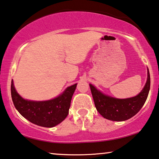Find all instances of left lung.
<instances>
[{
	"label": "left lung",
	"mask_w": 159,
	"mask_h": 159,
	"mask_svg": "<svg viewBox=\"0 0 159 159\" xmlns=\"http://www.w3.org/2000/svg\"><path fill=\"white\" fill-rule=\"evenodd\" d=\"M150 73L148 68V77L145 86L137 96L129 98L120 99L106 96L89 84L96 110L106 119L123 121L134 116L145 103L150 90Z\"/></svg>",
	"instance_id": "8db88e82"
}]
</instances>
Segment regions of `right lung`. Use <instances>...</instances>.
<instances>
[{
    "instance_id": "obj_1",
    "label": "right lung",
    "mask_w": 159,
    "mask_h": 159,
    "mask_svg": "<svg viewBox=\"0 0 159 159\" xmlns=\"http://www.w3.org/2000/svg\"><path fill=\"white\" fill-rule=\"evenodd\" d=\"M77 84L68 87L62 94L45 101H28L16 91L11 80V97L14 106L25 118L40 126L51 128L63 121L68 114L72 96Z\"/></svg>"
}]
</instances>
